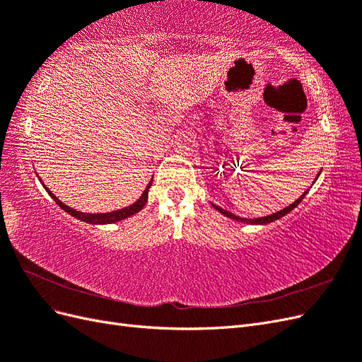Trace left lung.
<instances>
[{
  "label": "left lung",
  "mask_w": 362,
  "mask_h": 362,
  "mask_svg": "<svg viewBox=\"0 0 362 362\" xmlns=\"http://www.w3.org/2000/svg\"><path fill=\"white\" fill-rule=\"evenodd\" d=\"M319 175H320V173H319ZM306 193H308V192H305L298 201H294L291 205H288L287 208H284V210H281V211H278V213H273V214L266 216V217H259V218H242V217H238V216H235V214H233V213H229V211L223 210V208L217 206V205H214V204H213V206L216 208L217 211H221V213H222V214H225L226 217H231V218H234V221L245 222V223H250V225H266V223H270V222H273V221H276V218H279V217H282V216H286L287 213H290V211L293 210V208H296V206H298V205L300 204V201L305 198V194H306Z\"/></svg>",
  "instance_id": "obj_1"
}]
</instances>
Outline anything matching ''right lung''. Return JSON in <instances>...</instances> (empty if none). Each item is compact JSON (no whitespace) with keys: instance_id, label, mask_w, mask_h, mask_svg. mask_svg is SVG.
Segmentation results:
<instances>
[{"instance_id":"add662e5","label":"right lung","mask_w":362,"mask_h":362,"mask_svg":"<svg viewBox=\"0 0 362 362\" xmlns=\"http://www.w3.org/2000/svg\"><path fill=\"white\" fill-rule=\"evenodd\" d=\"M42 184H43V182H42ZM151 184H152V181L148 184V187L145 189L144 194H141L140 198H139L133 205L125 206V208H122V210H117V211H112V213H98V214L76 211V210H74V208H71V206H68V205H64L63 202H60V201L56 198V196H54V194L51 193V190H48V189L45 187V185H43V187H45V190L49 193L51 198H52L54 201H56V204H57L60 208H63L64 211L69 213L71 216H74V217H76V218H80V221H84V222H87V223L96 225V223H115V222L124 221V218H127V217H129V216H133V214L139 213V211L141 210V208L145 206V204H146V201H148V190H149V187H151Z\"/></svg>"}]
</instances>
